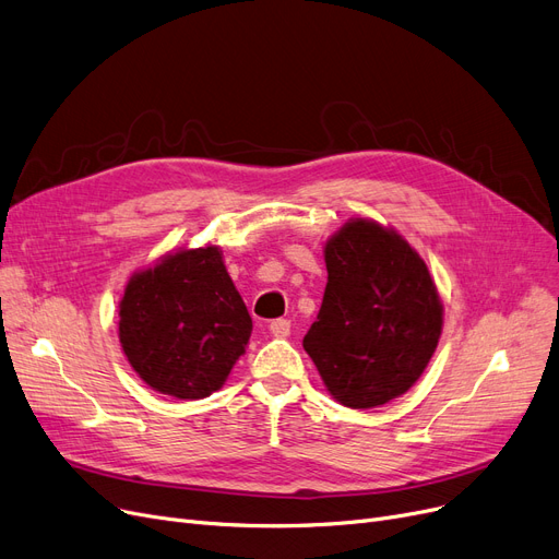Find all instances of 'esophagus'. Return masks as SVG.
<instances>
[{
  "instance_id": "esophagus-1",
  "label": "esophagus",
  "mask_w": 559,
  "mask_h": 559,
  "mask_svg": "<svg viewBox=\"0 0 559 559\" xmlns=\"http://www.w3.org/2000/svg\"><path fill=\"white\" fill-rule=\"evenodd\" d=\"M270 331H272V335H276V337H287V335H289V320H274V322L270 324Z\"/></svg>"
}]
</instances>
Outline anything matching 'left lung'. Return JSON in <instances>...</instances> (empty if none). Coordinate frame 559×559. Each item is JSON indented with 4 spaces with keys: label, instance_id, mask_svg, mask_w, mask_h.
<instances>
[{
    "label": "left lung",
    "instance_id": "left-lung-1",
    "mask_svg": "<svg viewBox=\"0 0 559 559\" xmlns=\"http://www.w3.org/2000/svg\"><path fill=\"white\" fill-rule=\"evenodd\" d=\"M329 283L304 349L349 408L404 395L443 331V301L420 253L395 230L349 219L324 245Z\"/></svg>",
    "mask_w": 559,
    "mask_h": 559
}]
</instances>
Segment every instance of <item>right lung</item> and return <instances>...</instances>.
Masks as SVG:
<instances>
[{
    "label": "right lung",
    "mask_w": 559,
    "mask_h": 559,
    "mask_svg": "<svg viewBox=\"0 0 559 559\" xmlns=\"http://www.w3.org/2000/svg\"><path fill=\"white\" fill-rule=\"evenodd\" d=\"M251 314L219 247L180 249L130 276L118 340L153 391L203 400L226 383L251 337Z\"/></svg>",
    "instance_id": "1"
}]
</instances>
